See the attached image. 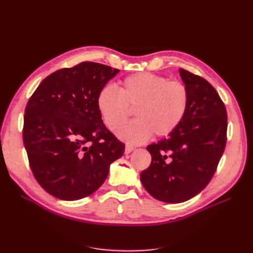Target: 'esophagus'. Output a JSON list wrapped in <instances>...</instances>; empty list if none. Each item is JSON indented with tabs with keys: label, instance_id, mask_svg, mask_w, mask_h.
Instances as JSON below:
<instances>
[{
	"label": "esophagus",
	"instance_id": "obj_1",
	"mask_svg": "<svg viewBox=\"0 0 253 253\" xmlns=\"http://www.w3.org/2000/svg\"><path fill=\"white\" fill-rule=\"evenodd\" d=\"M134 149H135V148L133 147V145L126 144V151H125V153H126V154H129V153H131Z\"/></svg>",
	"mask_w": 253,
	"mask_h": 253
}]
</instances>
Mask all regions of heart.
Listing matches in <instances>:
<instances>
[{
    "instance_id": "heart-1",
    "label": "heart",
    "mask_w": 253,
    "mask_h": 253,
    "mask_svg": "<svg viewBox=\"0 0 253 253\" xmlns=\"http://www.w3.org/2000/svg\"><path fill=\"white\" fill-rule=\"evenodd\" d=\"M189 90L179 80H169L152 73L128 76L118 85L99 91L97 106L102 120L112 131L131 116L136 119L119 128L118 135L129 142H142L153 134L157 138L171 135L185 118Z\"/></svg>"
}]
</instances>
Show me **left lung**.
I'll return each instance as SVG.
<instances>
[{
	"label": "left lung",
	"instance_id": "1",
	"mask_svg": "<svg viewBox=\"0 0 253 253\" xmlns=\"http://www.w3.org/2000/svg\"><path fill=\"white\" fill-rule=\"evenodd\" d=\"M189 106L179 126L150 144L152 162L141 172L145 190L165 203H182L203 191L215 173L227 142V111L217 91L198 75L180 68Z\"/></svg>",
	"mask_w": 253,
	"mask_h": 253
}]
</instances>
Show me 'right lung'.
<instances>
[{
	"mask_svg": "<svg viewBox=\"0 0 253 253\" xmlns=\"http://www.w3.org/2000/svg\"><path fill=\"white\" fill-rule=\"evenodd\" d=\"M119 73L84 61L47 76L29 98L23 141L39 185L57 198L77 201L94 193L126 145L104 126L97 97Z\"/></svg>",
	"mask_w": 253,
	"mask_h": 253,
	"instance_id": "right-lung-1",
	"label": "right lung"
}]
</instances>
